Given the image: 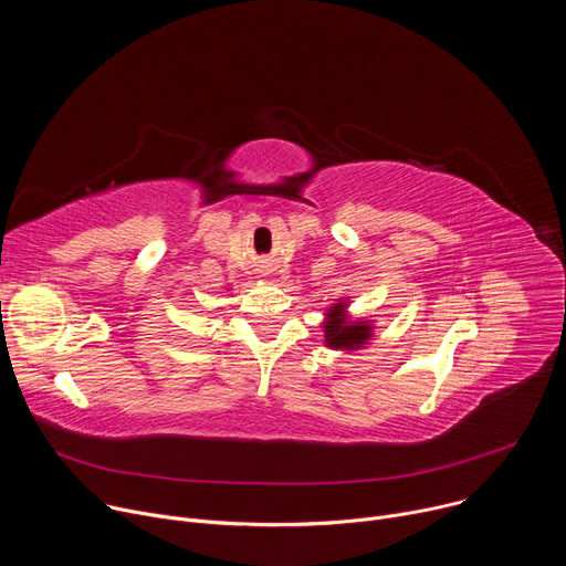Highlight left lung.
Segmentation results:
<instances>
[{
  "mask_svg": "<svg viewBox=\"0 0 566 566\" xmlns=\"http://www.w3.org/2000/svg\"><path fill=\"white\" fill-rule=\"evenodd\" d=\"M329 319L325 322V338L327 347L332 349H358L367 345L371 336V327L367 322H347L345 304L332 306V313H327Z\"/></svg>",
  "mask_w": 566,
  "mask_h": 566,
  "instance_id": "8db88e82",
  "label": "left lung"
}]
</instances>
